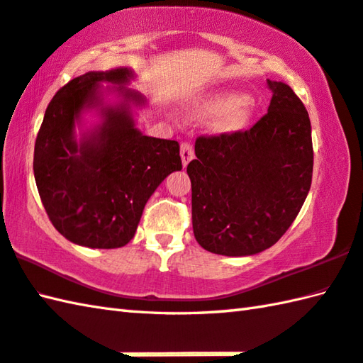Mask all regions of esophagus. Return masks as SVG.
<instances>
[{
  "mask_svg": "<svg viewBox=\"0 0 363 363\" xmlns=\"http://www.w3.org/2000/svg\"><path fill=\"white\" fill-rule=\"evenodd\" d=\"M180 156H182V162L183 166L186 167L188 162L194 158V150H193V145L188 142H184L180 145Z\"/></svg>",
  "mask_w": 363,
  "mask_h": 363,
  "instance_id": "1",
  "label": "esophagus"
}]
</instances>
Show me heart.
Here are the masks:
<instances>
[{"instance_id": "heart-1", "label": "heart", "mask_w": 363, "mask_h": 363, "mask_svg": "<svg viewBox=\"0 0 363 363\" xmlns=\"http://www.w3.org/2000/svg\"><path fill=\"white\" fill-rule=\"evenodd\" d=\"M194 117L199 118H216L224 115L220 126L224 131H235L240 129L250 118L248 96L238 93L215 94L199 102L194 108Z\"/></svg>"}]
</instances>
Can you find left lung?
I'll use <instances>...</instances> for the list:
<instances>
[{"mask_svg":"<svg viewBox=\"0 0 363 363\" xmlns=\"http://www.w3.org/2000/svg\"><path fill=\"white\" fill-rule=\"evenodd\" d=\"M269 112L246 131L201 135L191 179L193 230L203 250L251 256L296 220L313 177L311 123L289 85L267 80Z\"/></svg>","mask_w":363,"mask_h":363,"instance_id":"1","label":"left lung"}]
</instances>
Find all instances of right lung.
I'll return each mask as SVG.
<instances>
[{"mask_svg":"<svg viewBox=\"0 0 363 363\" xmlns=\"http://www.w3.org/2000/svg\"><path fill=\"white\" fill-rule=\"evenodd\" d=\"M128 67L91 71L61 86L47 107L34 143L33 170L49 220L67 240L88 248H121L134 237L143 207L161 182L182 170L177 140L143 135L129 102L145 98L123 85ZM101 81L120 84L125 99L104 106ZM101 107L103 123L74 140L73 128L86 108Z\"/></svg>","mask_w":363,"mask_h":363,"instance_id":"right-lung-1","label":"right lung"}]
</instances>
